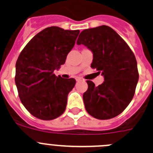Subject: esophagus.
<instances>
[{"instance_id": "34e87169", "label": "esophagus", "mask_w": 153, "mask_h": 153, "mask_svg": "<svg viewBox=\"0 0 153 153\" xmlns=\"http://www.w3.org/2000/svg\"><path fill=\"white\" fill-rule=\"evenodd\" d=\"M82 81V79H81V78H76V81H78H78Z\"/></svg>"}]
</instances>
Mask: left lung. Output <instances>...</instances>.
<instances>
[{"instance_id": "left-lung-1", "label": "left lung", "mask_w": 153, "mask_h": 153, "mask_svg": "<svg viewBox=\"0 0 153 153\" xmlns=\"http://www.w3.org/2000/svg\"><path fill=\"white\" fill-rule=\"evenodd\" d=\"M77 44H84L93 53L91 66L104 76L103 83L95 86L87 81L83 94L87 112L97 119H110L122 113L134 95L139 79L136 58L127 43L107 25L81 32Z\"/></svg>"}]
</instances>
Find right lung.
Returning <instances> with one entry per match:
<instances>
[{"instance_id": "add662e5", "label": "right lung", "mask_w": 153, "mask_h": 153, "mask_svg": "<svg viewBox=\"0 0 153 153\" xmlns=\"http://www.w3.org/2000/svg\"><path fill=\"white\" fill-rule=\"evenodd\" d=\"M79 30L57 26L44 28L30 40L16 63L15 82L25 109L41 120H53L65 110L74 78L56 76L73 48Z\"/></svg>"}]
</instances>
